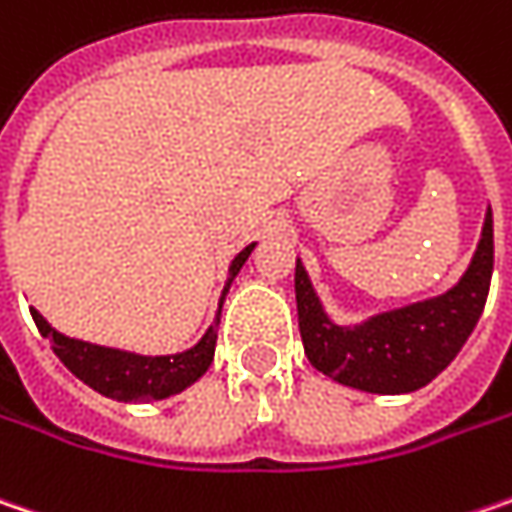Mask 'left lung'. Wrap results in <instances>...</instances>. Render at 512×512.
<instances>
[{
  "instance_id": "1",
  "label": "left lung",
  "mask_w": 512,
  "mask_h": 512,
  "mask_svg": "<svg viewBox=\"0 0 512 512\" xmlns=\"http://www.w3.org/2000/svg\"><path fill=\"white\" fill-rule=\"evenodd\" d=\"M493 279V210L487 207L481 239L464 276L438 296L340 325L328 317L320 294L296 259V314L311 366L325 377L371 392L406 395L447 369L481 320Z\"/></svg>"
}]
</instances>
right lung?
Here are the masks:
<instances>
[{
  "label": "right lung",
  "instance_id": "add662e5",
  "mask_svg": "<svg viewBox=\"0 0 512 512\" xmlns=\"http://www.w3.org/2000/svg\"><path fill=\"white\" fill-rule=\"evenodd\" d=\"M253 247L256 242L247 244L227 268V282H224V291L218 299L216 322L204 331V337L198 343L187 351H178V354H155L152 357V354H138V351H126V348L86 343V340L60 334L37 308H31V317L37 322L39 334L51 340V348L63 360L65 369L77 380H83L86 386H91L94 392L112 397V400H123V403H152L161 397L178 395L210 369L213 354H216L224 296L230 291L233 279L239 276L247 256L253 253Z\"/></svg>",
  "mask_w": 512,
  "mask_h": 512
}]
</instances>
